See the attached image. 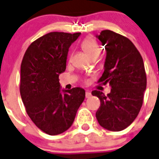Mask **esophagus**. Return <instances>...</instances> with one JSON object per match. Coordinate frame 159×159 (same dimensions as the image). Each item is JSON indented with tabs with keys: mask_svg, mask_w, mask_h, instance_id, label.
<instances>
[{
	"mask_svg": "<svg viewBox=\"0 0 159 159\" xmlns=\"http://www.w3.org/2000/svg\"><path fill=\"white\" fill-rule=\"evenodd\" d=\"M91 97V93L89 92V90H86V92H85V98H90Z\"/></svg>",
	"mask_w": 159,
	"mask_h": 159,
	"instance_id": "1",
	"label": "esophagus"
}]
</instances>
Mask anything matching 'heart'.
<instances>
[{"instance_id": "heart-1", "label": "heart", "mask_w": 159, "mask_h": 159, "mask_svg": "<svg viewBox=\"0 0 159 159\" xmlns=\"http://www.w3.org/2000/svg\"><path fill=\"white\" fill-rule=\"evenodd\" d=\"M81 48L90 58L98 57L100 55V47L96 41L92 38H88L81 42Z\"/></svg>"}]
</instances>
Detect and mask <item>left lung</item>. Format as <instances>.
<instances>
[{
  "label": "left lung",
  "mask_w": 159,
  "mask_h": 159,
  "mask_svg": "<svg viewBox=\"0 0 159 159\" xmlns=\"http://www.w3.org/2000/svg\"><path fill=\"white\" fill-rule=\"evenodd\" d=\"M96 38L106 52L104 72L98 80L111 87L110 93L93 90L100 99L96 118L101 126L121 131L130 125L143 106L146 75L140 53L132 41L111 30H103Z\"/></svg>",
  "instance_id": "1"
}]
</instances>
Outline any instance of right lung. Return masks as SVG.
Instances as JSON below:
<instances>
[{
  "instance_id": "right-lung-1",
  "label": "right lung",
  "mask_w": 159,
  "mask_h": 159,
  "mask_svg": "<svg viewBox=\"0 0 159 159\" xmlns=\"http://www.w3.org/2000/svg\"><path fill=\"white\" fill-rule=\"evenodd\" d=\"M81 33L52 32L34 41L20 65V93L29 117L49 135L72 125L85 99V89H61L59 74L66 68L69 48Z\"/></svg>"
}]
</instances>
